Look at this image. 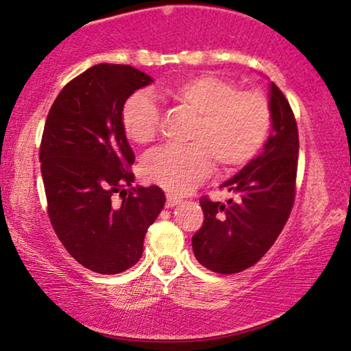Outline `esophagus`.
Here are the masks:
<instances>
[{"label": "esophagus", "instance_id": "34e87169", "mask_svg": "<svg viewBox=\"0 0 351 351\" xmlns=\"http://www.w3.org/2000/svg\"><path fill=\"white\" fill-rule=\"evenodd\" d=\"M180 201L182 199L177 198V196L167 193V196H166V208H174V206L180 204Z\"/></svg>", "mask_w": 351, "mask_h": 351}]
</instances>
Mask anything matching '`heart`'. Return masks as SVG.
<instances>
[{"label":"heart","instance_id":"b5f03b06","mask_svg":"<svg viewBox=\"0 0 351 351\" xmlns=\"http://www.w3.org/2000/svg\"><path fill=\"white\" fill-rule=\"evenodd\" d=\"M195 123L189 147H161L148 153L142 172L148 180L174 195L193 191L213 169L232 172L252 160L265 142L271 113L268 100L256 90H238L232 81L196 75L158 89ZM121 124L129 141L148 143L160 129V110L147 93L128 97Z\"/></svg>","mask_w":351,"mask_h":351}]
</instances>
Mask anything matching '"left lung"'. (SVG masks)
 I'll list each match as a JSON object with an SVG mask.
<instances>
[{
    "label": "left lung",
    "instance_id": "8db88e82",
    "mask_svg": "<svg viewBox=\"0 0 351 351\" xmlns=\"http://www.w3.org/2000/svg\"><path fill=\"white\" fill-rule=\"evenodd\" d=\"M271 132L263 150L220 189L238 196L227 203L201 198L204 222L191 238L196 261L232 275L252 267L273 246L289 219L295 196L299 132L291 105L270 83Z\"/></svg>",
    "mask_w": 351,
    "mask_h": 351
}]
</instances>
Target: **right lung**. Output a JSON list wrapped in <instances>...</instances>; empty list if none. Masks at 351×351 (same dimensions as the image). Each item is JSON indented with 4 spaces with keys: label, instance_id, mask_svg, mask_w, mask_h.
Masks as SVG:
<instances>
[{
    "label": "right lung",
    "instance_id": "add662e5",
    "mask_svg": "<svg viewBox=\"0 0 351 351\" xmlns=\"http://www.w3.org/2000/svg\"><path fill=\"white\" fill-rule=\"evenodd\" d=\"M152 83L131 65H94L60 90L45 124L40 161L51 223L70 256L100 275L136 265L165 208L160 186H132L136 156L121 124L128 97Z\"/></svg>",
    "mask_w": 351,
    "mask_h": 351
}]
</instances>
